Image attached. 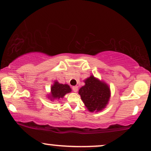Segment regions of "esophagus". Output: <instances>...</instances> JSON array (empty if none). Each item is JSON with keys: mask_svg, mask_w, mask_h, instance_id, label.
<instances>
[{"mask_svg": "<svg viewBox=\"0 0 151 151\" xmlns=\"http://www.w3.org/2000/svg\"><path fill=\"white\" fill-rule=\"evenodd\" d=\"M72 89H73V92H75V93H76V92L78 91V86H73V88H72Z\"/></svg>", "mask_w": 151, "mask_h": 151, "instance_id": "34e87169", "label": "esophagus"}]
</instances>
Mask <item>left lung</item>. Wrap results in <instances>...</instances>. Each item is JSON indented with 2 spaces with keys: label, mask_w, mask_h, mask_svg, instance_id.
Returning <instances> with one entry per match:
<instances>
[{
  "label": "left lung",
  "mask_w": 151,
  "mask_h": 151,
  "mask_svg": "<svg viewBox=\"0 0 151 151\" xmlns=\"http://www.w3.org/2000/svg\"><path fill=\"white\" fill-rule=\"evenodd\" d=\"M85 86L80 88L78 94L85 106L90 112H98L107 107L111 96L110 88L104 81L93 75L84 80Z\"/></svg>",
  "instance_id": "1"
}]
</instances>
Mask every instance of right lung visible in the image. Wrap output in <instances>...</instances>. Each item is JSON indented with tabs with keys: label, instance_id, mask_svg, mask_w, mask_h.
<instances>
[{
	"label": "right lung",
	"instance_id": "obj_1",
	"mask_svg": "<svg viewBox=\"0 0 151 151\" xmlns=\"http://www.w3.org/2000/svg\"><path fill=\"white\" fill-rule=\"evenodd\" d=\"M71 92V88L68 84H61L57 81H55L54 84L51 87L50 93L48 94V99L51 101L58 100L59 99L63 98V97Z\"/></svg>",
	"mask_w": 151,
	"mask_h": 151
}]
</instances>
